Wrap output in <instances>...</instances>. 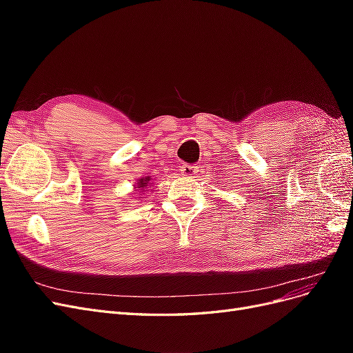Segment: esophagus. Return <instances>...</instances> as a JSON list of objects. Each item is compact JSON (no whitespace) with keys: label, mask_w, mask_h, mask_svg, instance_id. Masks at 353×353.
<instances>
[{"label":"esophagus","mask_w":353,"mask_h":353,"mask_svg":"<svg viewBox=\"0 0 353 353\" xmlns=\"http://www.w3.org/2000/svg\"><path fill=\"white\" fill-rule=\"evenodd\" d=\"M179 170H181V174H183L184 176H194V175H197V166H194V165L185 163L183 166H179Z\"/></svg>","instance_id":"esophagus-1"}]
</instances>
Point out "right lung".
I'll use <instances>...</instances> for the list:
<instances>
[{"mask_svg":"<svg viewBox=\"0 0 353 353\" xmlns=\"http://www.w3.org/2000/svg\"><path fill=\"white\" fill-rule=\"evenodd\" d=\"M150 176H145V178H140V181H138L137 183V187L135 188H141V190H144V188H147V185H148V183H150Z\"/></svg>","mask_w":353,"mask_h":353,"instance_id":"1","label":"right lung"}]
</instances>
